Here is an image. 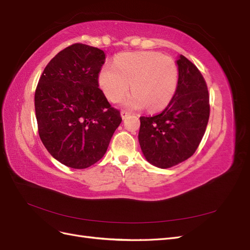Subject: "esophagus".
<instances>
[{
  "label": "esophagus",
  "instance_id": "34e87169",
  "mask_svg": "<svg viewBox=\"0 0 250 250\" xmlns=\"http://www.w3.org/2000/svg\"><path fill=\"white\" fill-rule=\"evenodd\" d=\"M129 115H130V112L127 111V110H122V111H121V117H122L123 120L126 119V117H128Z\"/></svg>",
  "mask_w": 250,
  "mask_h": 250
}]
</instances>
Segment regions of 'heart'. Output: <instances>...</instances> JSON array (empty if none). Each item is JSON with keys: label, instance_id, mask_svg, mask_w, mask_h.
Here are the masks:
<instances>
[{"label": "heart", "instance_id": "1", "mask_svg": "<svg viewBox=\"0 0 250 250\" xmlns=\"http://www.w3.org/2000/svg\"><path fill=\"white\" fill-rule=\"evenodd\" d=\"M108 100H120L130 88L123 104L130 109L163 110L172 101L178 85V67L174 60L160 53L143 51L123 53L112 64H105L98 76Z\"/></svg>", "mask_w": 250, "mask_h": 250}]
</instances>
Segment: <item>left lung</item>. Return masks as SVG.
I'll return each mask as SVG.
<instances>
[{
	"label": "left lung",
	"instance_id": "obj_1",
	"mask_svg": "<svg viewBox=\"0 0 250 250\" xmlns=\"http://www.w3.org/2000/svg\"><path fill=\"white\" fill-rule=\"evenodd\" d=\"M178 85L172 101L161 113L141 117L139 142L148 163L167 169L191 157L206 132L209 97L201 73L179 55Z\"/></svg>",
	"mask_w": 250,
	"mask_h": 250
}]
</instances>
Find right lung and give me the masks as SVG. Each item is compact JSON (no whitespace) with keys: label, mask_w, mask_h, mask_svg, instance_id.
I'll use <instances>...</instances> for the list:
<instances>
[{"label":"right lung","mask_w":250,"mask_h":250,"mask_svg":"<svg viewBox=\"0 0 250 250\" xmlns=\"http://www.w3.org/2000/svg\"><path fill=\"white\" fill-rule=\"evenodd\" d=\"M105 53L83 43L60 51L44 67L34 97L40 138L62 165L85 169L101 160L122 122L99 88Z\"/></svg>","instance_id":"1"}]
</instances>
